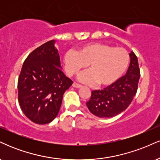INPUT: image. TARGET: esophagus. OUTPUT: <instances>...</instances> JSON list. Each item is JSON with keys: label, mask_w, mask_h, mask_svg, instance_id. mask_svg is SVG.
I'll list each match as a JSON object with an SVG mask.
<instances>
[{"label": "esophagus", "mask_w": 160, "mask_h": 160, "mask_svg": "<svg viewBox=\"0 0 160 160\" xmlns=\"http://www.w3.org/2000/svg\"><path fill=\"white\" fill-rule=\"evenodd\" d=\"M73 86L75 88H81L82 87V85H80V84L78 83V82H74V83H73Z\"/></svg>", "instance_id": "34e87169"}]
</instances>
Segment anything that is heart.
Masks as SVG:
<instances>
[{"label":"heart","instance_id":"heart-1","mask_svg":"<svg viewBox=\"0 0 160 160\" xmlns=\"http://www.w3.org/2000/svg\"><path fill=\"white\" fill-rule=\"evenodd\" d=\"M129 56L126 49L104 43H91L78 51L68 50L64 56L67 74L78 75L89 65L90 71L80 76V81L88 84L97 82L99 86H108L117 81L126 71Z\"/></svg>","mask_w":160,"mask_h":160}]
</instances>
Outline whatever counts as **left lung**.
Instances as JSON below:
<instances>
[{
  "label": "left lung",
  "instance_id": "8db88e82",
  "mask_svg": "<svg viewBox=\"0 0 160 160\" xmlns=\"http://www.w3.org/2000/svg\"><path fill=\"white\" fill-rule=\"evenodd\" d=\"M130 65L125 76L102 90L92 91L86 102L92 114L101 118L117 116L128 107L136 95L140 79V68L136 55L129 53Z\"/></svg>",
  "mask_w": 160,
  "mask_h": 160
}]
</instances>
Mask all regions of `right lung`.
Returning a JSON list of instances; mask_svg holds the SVG:
<instances>
[{"label":"right lung","mask_w":160,"mask_h":160,"mask_svg":"<svg viewBox=\"0 0 160 160\" xmlns=\"http://www.w3.org/2000/svg\"><path fill=\"white\" fill-rule=\"evenodd\" d=\"M54 43L49 40L32 51L25 58L18 79L20 108L38 124H47L56 118L64 93L73 83L62 72Z\"/></svg>","instance_id":"right-lung-1"}]
</instances>
